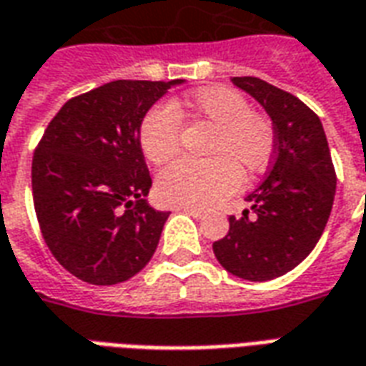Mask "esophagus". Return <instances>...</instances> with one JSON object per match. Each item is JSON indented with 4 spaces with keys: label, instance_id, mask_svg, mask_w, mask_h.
I'll list each match as a JSON object with an SVG mask.
<instances>
[{
    "label": "esophagus",
    "instance_id": "esophagus-1",
    "mask_svg": "<svg viewBox=\"0 0 366 366\" xmlns=\"http://www.w3.org/2000/svg\"><path fill=\"white\" fill-rule=\"evenodd\" d=\"M184 214L192 215V217H196V219H202L204 215H206V212L204 209H198V207H180Z\"/></svg>",
    "mask_w": 366,
    "mask_h": 366
}]
</instances>
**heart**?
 Returning <instances> with one entry per match:
<instances>
[{"mask_svg": "<svg viewBox=\"0 0 366 366\" xmlns=\"http://www.w3.org/2000/svg\"><path fill=\"white\" fill-rule=\"evenodd\" d=\"M192 115L214 125L207 160L182 159L164 168L157 180L159 198L182 207H209L229 198L241 174H262L274 159L272 121L251 112L245 96L225 86L192 92L180 104L151 105L139 123V144L152 164H167L180 151V117Z\"/></svg>", "mask_w": 366, "mask_h": 366, "instance_id": "1", "label": "heart"}]
</instances>
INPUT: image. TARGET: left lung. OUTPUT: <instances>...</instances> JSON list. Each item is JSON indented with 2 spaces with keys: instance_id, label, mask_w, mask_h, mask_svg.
Instances as JSON below:
<instances>
[{
  "instance_id": "obj_1",
  "label": "left lung",
  "mask_w": 366,
  "mask_h": 366,
  "mask_svg": "<svg viewBox=\"0 0 366 366\" xmlns=\"http://www.w3.org/2000/svg\"><path fill=\"white\" fill-rule=\"evenodd\" d=\"M231 82L259 102L272 119L276 151L253 204L231 215L229 233L214 243L215 259L231 274L264 282L298 267L314 251L330 219L335 168L322 121L302 99L254 76Z\"/></svg>"
}]
</instances>
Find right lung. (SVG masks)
Returning <instances> with one entry per match:
<instances>
[{
    "label": "right lung",
    "instance_id": "add662e5",
    "mask_svg": "<svg viewBox=\"0 0 366 366\" xmlns=\"http://www.w3.org/2000/svg\"><path fill=\"white\" fill-rule=\"evenodd\" d=\"M115 80L68 99L33 154V204L54 259L96 286L129 280L157 251L168 219L147 204L139 144L144 112L174 84Z\"/></svg>",
    "mask_w": 366,
    "mask_h": 366
}]
</instances>
